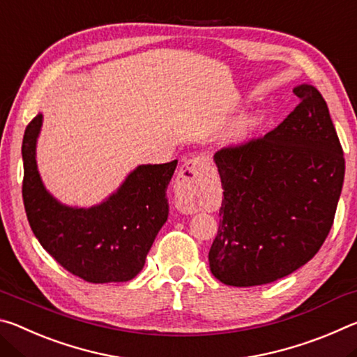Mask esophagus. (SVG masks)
Here are the masks:
<instances>
[{"label": "esophagus", "instance_id": "34e87169", "mask_svg": "<svg viewBox=\"0 0 357 357\" xmlns=\"http://www.w3.org/2000/svg\"><path fill=\"white\" fill-rule=\"evenodd\" d=\"M209 165L204 157H192L178 173L174 183V198L178 208L185 214H192L206 203V176Z\"/></svg>", "mask_w": 357, "mask_h": 357}]
</instances>
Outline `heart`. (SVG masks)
I'll return each instance as SVG.
<instances>
[{"label":"heart","mask_w":357,"mask_h":357,"mask_svg":"<svg viewBox=\"0 0 357 357\" xmlns=\"http://www.w3.org/2000/svg\"><path fill=\"white\" fill-rule=\"evenodd\" d=\"M239 130H241V129H239Z\"/></svg>","instance_id":"1"}]
</instances>
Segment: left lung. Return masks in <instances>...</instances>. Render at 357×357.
<instances>
[{
  "label": "left lung",
  "instance_id": "left-lung-1",
  "mask_svg": "<svg viewBox=\"0 0 357 357\" xmlns=\"http://www.w3.org/2000/svg\"><path fill=\"white\" fill-rule=\"evenodd\" d=\"M293 93L299 105L275 129L214 155L223 198L209 268L225 285H264L294 273L334 223L342 144L318 89L301 84Z\"/></svg>",
  "mask_w": 357,
  "mask_h": 357
}]
</instances>
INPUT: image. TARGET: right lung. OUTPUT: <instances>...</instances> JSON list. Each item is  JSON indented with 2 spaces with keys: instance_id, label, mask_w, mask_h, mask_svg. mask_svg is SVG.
<instances>
[{
  "instance_id": "obj_1",
  "label": "right lung",
  "mask_w": 357,
  "mask_h": 357,
  "mask_svg": "<svg viewBox=\"0 0 357 357\" xmlns=\"http://www.w3.org/2000/svg\"><path fill=\"white\" fill-rule=\"evenodd\" d=\"M38 114L23 135L22 195L26 217L40 245L66 271L91 283L128 282L140 273L168 217L167 187L178 160L142 165L99 206L68 208L48 193L36 165Z\"/></svg>"
}]
</instances>
